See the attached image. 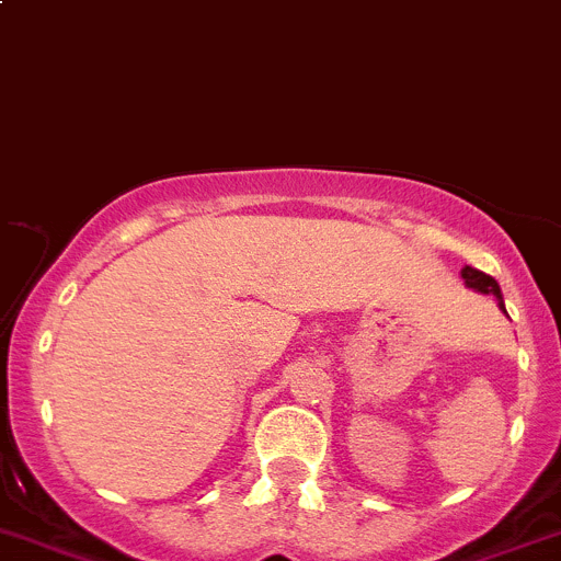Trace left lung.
Masks as SVG:
<instances>
[{
    "mask_svg": "<svg viewBox=\"0 0 561 561\" xmlns=\"http://www.w3.org/2000/svg\"><path fill=\"white\" fill-rule=\"evenodd\" d=\"M460 274H463L466 287H471V290H477V293H485V296H493V298H496V301H499V307H502V312L507 314V309H504L502 287H499V282L493 279V276L482 274V271L471 268V265H466V268L460 271Z\"/></svg>",
    "mask_w": 561,
    "mask_h": 561,
    "instance_id": "1",
    "label": "left lung"
}]
</instances>
